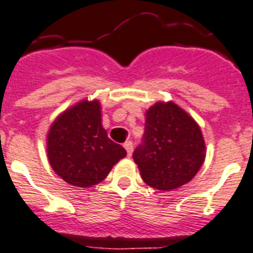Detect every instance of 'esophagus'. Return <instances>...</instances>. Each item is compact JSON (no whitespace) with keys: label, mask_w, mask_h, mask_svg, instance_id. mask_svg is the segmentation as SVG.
Listing matches in <instances>:
<instances>
[{"label":"esophagus","mask_w":253,"mask_h":253,"mask_svg":"<svg viewBox=\"0 0 253 253\" xmlns=\"http://www.w3.org/2000/svg\"><path fill=\"white\" fill-rule=\"evenodd\" d=\"M123 147H125V149L127 151V155L131 156L132 155V151H133V145H132V141L127 140L125 144H123Z\"/></svg>","instance_id":"34e87169"}]
</instances>
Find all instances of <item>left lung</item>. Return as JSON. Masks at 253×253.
<instances>
[{
	"instance_id": "1",
	"label": "left lung",
	"mask_w": 253,
	"mask_h": 253,
	"mask_svg": "<svg viewBox=\"0 0 253 253\" xmlns=\"http://www.w3.org/2000/svg\"><path fill=\"white\" fill-rule=\"evenodd\" d=\"M145 117L143 140L132 153L143 180L161 191L188 183L205 159L198 123L174 102H157Z\"/></svg>"
}]
</instances>
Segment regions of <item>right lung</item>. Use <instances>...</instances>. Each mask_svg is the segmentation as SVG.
<instances>
[{
	"mask_svg": "<svg viewBox=\"0 0 253 253\" xmlns=\"http://www.w3.org/2000/svg\"><path fill=\"white\" fill-rule=\"evenodd\" d=\"M126 156L101 125L100 102H79L54 121L48 133V159L53 170L75 187H91L106 178Z\"/></svg>",
	"mask_w": 253,
	"mask_h": 253,
	"instance_id": "obj_1",
	"label": "right lung"
}]
</instances>
